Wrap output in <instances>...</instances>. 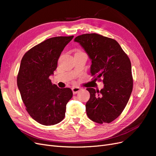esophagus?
Masks as SVG:
<instances>
[{"mask_svg":"<svg viewBox=\"0 0 156 156\" xmlns=\"http://www.w3.org/2000/svg\"><path fill=\"white\" fill-rule=\"evenodd\" d=\"M81 88H79V87H73L72 88V91H73V94H76L77 93H78L79 92H80V90H81Z\"/></svg>","mask_w":156,"mask_h":156,"instance_id":"34e87169","label":"esophagus"}]
</instances>
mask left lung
<instances>
[{
  "mask_svg": "<svg viewBox=\"0 0 156 156\" xmlns=\"http://www.w3.org/2000/svg\"><path fill=\"white\" fill-rule=\"evenodd\" d=\"M74 41L92 60L93 78L104 84L100 91L87 88L90 95L86 103L87 116L98 124L110 123L124 111L133 90L131 61L119 44L110 37L92 33L78 36Z\"/></svg>",
  "mask_w": 156,
  "mask_h": 156,
  "instance_id": "left-lung-1",
  "label": "left lung"
}]
</instances>
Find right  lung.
<instances>
[{
	"mask_svg": "<svg viewBox=\"0 0 156 156\" xmlns=\"http://www.w3.org/2000/svg\"><path fill=\"white\" fill-rule=\"evenodd\" d=\"M73 37H51L33 47L21 59L17 87L27 111L42 125H55L62 121L66 104L73 96L70 88H59L49 79L57 68L61 53Z\"/></svg>",
	"mask_w": 156,
	"mask_h": 156,
	"instance_id": "obj_1",
	"label": "right lung"
}]
</instances>
